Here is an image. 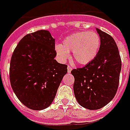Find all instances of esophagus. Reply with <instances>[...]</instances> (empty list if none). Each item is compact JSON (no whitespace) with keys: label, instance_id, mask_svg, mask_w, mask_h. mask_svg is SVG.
<instances>
[{"label":"esophagus","instance_id":"esophagus-1","mask_svg":"<svg viewBox=\"0 0 130 130\" xmlns=\"http://www.w3.org/2000/svg\"><path fill=\"white\" fill-rule=\"evenodd\" d=\"M72 70V68H71L70 66H68V73H70L71 71Z\"/></svg>","mask_w":130,"mask_h":130}]
</instances>
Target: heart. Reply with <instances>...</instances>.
Listing matches in <instances>:
<instances>
[{
	"mask_svg": "<svg viewBox=\"0 0 130 130\" xmlns=\"http://www.w3.org/2000/svg\"><path fill=\"white\" fill-rule=\"evenodd\" d=\"M100 37L93 31H81L66 37L62 45L56 46L58 56L62 61L68 59L70 54L79 65H87L97 56L100 46Z\"/></svg>",
	"mask_w": 130,
	"mask_h": 130,
	"instance_id": "obj_1",
	"label": "heart"
}]
</instances>
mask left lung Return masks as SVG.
Here are the masks:
<instances>
[{
    "label": "left lung",
    "instance_id": "left-lung-1",
    "mask_svg": "<svg viewBox=\"0 0 130 130\" xmlns=\"http://www.w3.org/2000/svg\"><path fill=\"white\" fill-rule=\"evenodd\" d=\"M101 43L97 56L82 68L74 69V93L78 103L90 110H97L114 98L119 84L121 59L113 37L96 28Z\"/></svg>",
    "mask_w": 130,
    "mask_h": 130
}]
</instances>
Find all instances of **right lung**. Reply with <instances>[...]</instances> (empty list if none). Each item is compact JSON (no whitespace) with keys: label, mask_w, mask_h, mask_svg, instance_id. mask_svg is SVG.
Listing matches in <instances>:
<instances>
[{"label":"right lung","mask_w":130,"mask_h":130,"mask_svg":"<svg viewBox=\"0 0 130 130\" xmlns=\"http://www.w3.org/2000/svg\"><path fill=\"white\" fill-rule=\"evenodd\" d=\"M55 39L40 30L24 36L13 52L10 68L11 86L19 101L32 110L53 102L68 66L54 59Z\"/></svg>","instance_id":"add662e5"}]
</instances>
